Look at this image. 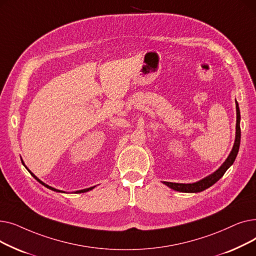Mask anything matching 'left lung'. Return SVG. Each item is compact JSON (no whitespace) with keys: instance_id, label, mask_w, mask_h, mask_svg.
<instances>
[{"instance_id":"obj_1","label":"left lung","mask_w":256,"mask_h":256,"mask_svg":"<svg viewBox=\"0 0 256 256\" xmlns=\"http://www.w3.org/2000/svg\"><path fill=\"white\" fill-rule=\"evenodd\" d=\"M236 141L234 145L232 147V150L230 154L228 156L223 165L216 171L214 172L208 178L201 180L197 182L194 184H178V182H164L166 186H168L171 189L178 191V192H184V193H198L201 191H204L208 188L212 186L214 182H217L226 172V170L230 168L236 158V154L238 152L240 148V109H238V104L236 100Z\"/></svg>"}]
</instances>
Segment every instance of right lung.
Wrapping results in <instances>:
<instances>
[{
    "label": "right lung",
    "mask_w": 256,
    "mask_h": 256,
    "mask_svg": "<svg viewBox=\"0 0 256 256\" xmlns=\"http://www.w3.org/2000/svg\"><path fill=\"white\" fill-rule=\"evenodd\" d=\"M22 165H24V162H22ZM24 167H26V166H24ZM26 169H28V168H26ZM28 171H29V172H30V173H31V174H32V176H33V178H36V180H38V182H40V184H44V186H46V188H48V189H50V190H52V191H56V192H62V191H60V190H57V189H55V188H52V186H48V184H44V182H42V180H38V178H36V176H34V174H33V173H32V172H31V171H30V170H28ZM93 188H94V186H92V188H88V189H85V190H80V191H76V193H84V192H88V191H90V190H92V189H93Z\"/></svg>",
    "instance_id": "1"
}]
</instances>
